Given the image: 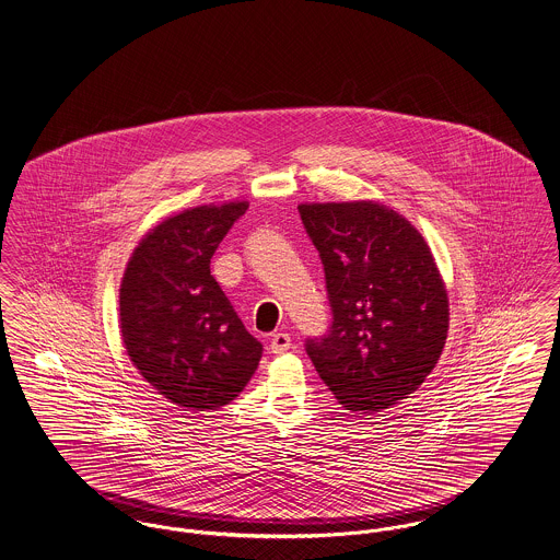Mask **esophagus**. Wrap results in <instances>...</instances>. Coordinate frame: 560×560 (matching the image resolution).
<instances>
[{
  "mask_svg": "<svg viewBox=\"0 0 560 560\" xmlns=\"http://www.w3.org/2000/svg\"><path fill=\"white\" fill-rule=\"evenodd\" d=\"M269 348L272 354H285L291 348V337L288 334H283V331H279V334H275L272 339H270Z\"/></svg>",
  "mask_w": 560,
  "mask_h": 560,
  "instance_id": "1",
  "label": "esophagus"
}]
</instances>
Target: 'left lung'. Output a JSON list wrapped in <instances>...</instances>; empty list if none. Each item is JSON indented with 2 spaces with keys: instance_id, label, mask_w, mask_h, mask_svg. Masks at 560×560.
Masks as SVG:
<instances>
[{
  "instance_id": "obj_1",
  "label": "left lung",
  "mask_w": 560,
  "mask_h": 560,
  "mask_svg": "<svg viewBox=\"0 0 560 560\" xmlns=\"http://www.w3.org/2000/svg\"><path fill=\"white\" fill-rule=\"evenodd\" d=\"M334 320L306 354L337 402L377 415L415 394L447 336V293L421 233L375 201L302 203Z\"/></svg>"
}]
</instances>
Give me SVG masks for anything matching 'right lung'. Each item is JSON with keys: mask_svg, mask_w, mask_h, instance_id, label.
<instances>
[{"mask_svg": "<svg viewBox=\"0 0 560 560\" xmlns=\"http://www.w3.org/2000/svg\"><path fill=\"white\" fill-rule=\"evenodd\" d=\"M246 210L231 201L162 221L135 247L120 283V331L137 371L189 410L237 398L262 357L210 275V258Z\"/></svg>", "mask_w": 560, "mask_h": 560, "instance_id": "right-lung-1", "label": "right lung"}]
</instances>
